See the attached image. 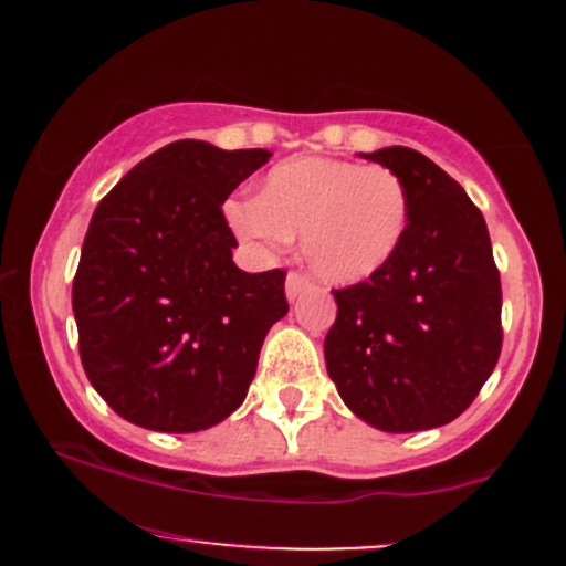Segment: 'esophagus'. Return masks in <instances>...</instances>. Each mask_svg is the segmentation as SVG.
Masks as SVG:
<instances>
[{
    "instance_id": "esophagus-1",
    "label": "esophagus",
    "mask_w": 566,
    "mask_h": 566,
    "mask_svg": "<svg viewBox=\"0 0 566 566\" xmlns=\"http://www.w3.org/2000/svg\"><path fill=\"white\" fill-rule=\"evenodd\" d=\"M308 287H311L308 279H305L303 274H297V271H290L287 282H284V290H287L290 301H297V297H301Z\"/></svg>"
}]
</instances>
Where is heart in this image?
<instances>
[{"label": "heart", "mask_w": 566, "mask_h": 566, "mask_svg": "<svg viewBox=\"0 0 566 566\" xmlns=\"http://www.w3.org/2000/svg\"><path fill=\"white\" fill-rule=\"evenodd\" d=\"M226 220L244 242L301 255L329 284H359L394 261L407 237L409 193L394 170L343 159H287L265 172L258 197L231 199Z\"/></svg>", "instance_id": "1"}]
</instances>
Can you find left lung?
<instances>
[{
    "label": "left lung",
    "mask_w": 566,
    "mask_h": 566,
    "mask_svg": "<svg viewBox=\"0 0 566 566\" xmlns=\"http://www.w3.org/2000/svg\"><path fill=\"white\" fill-rule=\"evenodd\" d=\"M361 157L407 186V237L380 274L333 290L324 359L356 418L428 431L465 412L497 365L503 292L490 231L463 186L415 148Z\"/></svg>",
    "instance_id": "8db88e82"
}]
</instances>
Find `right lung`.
I'll return each mask as SVG.
<instances>
[{
	"label": "right lung",
	"instance_id": "right-lung-1",
	"mask_svg": "<svg viewBox=\"0 0 566 566\" xmlns=\"http://www.w3.org/2000/svg\"><path fill=\"white\" fill-rule=\"evenodd\" d=\"M269 157L175 140L95 207L71 305L84 373L129 423L193 433L244 401L287 274L237 269L220 207Z\"/></svg>",
	"mask_w": 566,
	"mask_h": 566
}]
</instances>
